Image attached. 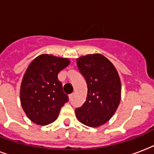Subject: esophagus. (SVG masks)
<instances>
[{"mask_svg": "<svg viewBox=\"0 0 154 154\" xmlns=\"http://www.w3.org/2000/svg\"><path fill=\"white\" fill-rule=\"evenodd\" d=\"M73 96H74V94L73 93L70 94V95H69V99H70V100H72V98H73Z\"/></svg>", "mask_w": 154, "mask_h": 154, "instance_id": "esophagus-1", "label": "esophagus"}]
</instances>
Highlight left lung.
Masks as SVG:
<instances>
[{"label":"left lung","instance_id":"obj_1","mask_svg":"<svg viewBox=\"0 0 154 154\" xmlns=\"http://www.w3.org/2000/svg\"><path fill=\"white\" fill-rule=\"evenodd\" d=\"M76 63L88 87L86 101L75 109L76 117L85 125L99 127L110 120L119 106L120 76L114 65L100 54L81 56Z\"/></svg>","mask_w":154,"mask_h":154}]
</instances>
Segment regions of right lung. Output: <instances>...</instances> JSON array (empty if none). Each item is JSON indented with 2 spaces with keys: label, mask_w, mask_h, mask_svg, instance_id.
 Segmentation results:
<instances>
[{
  "label": "right lung",
  "mask_w": 154,
  "mask_h": 154,
  "mask_svg": "<svg viewBox=\"0 0 154 154\" xmlns=\"http://www.w3.org/2000/svg\"><path fill=\"white\" fill-rule=\"evenodd\" d=\"M70 64L68 58L41 54L32 61L24 74L20 100L27 117L38 125H46L58 118L68 101L58 74Z\"/></svg>",
  "instance_id": "1"
}]
</instances>
